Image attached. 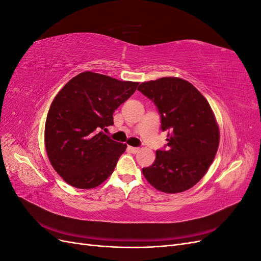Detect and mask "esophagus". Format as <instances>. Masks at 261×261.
<instances>
[{"instance_id":"1","label":"esophagus","mask_w":261,"mask_h":261,"mask_svg":"<svg viewBox=\"0 0 261 261\" xmlns=\"http://www.w3.org/2000/svg\"><path fill=\"white\" fill-rule=\"evenodd\" d=\"M128 150L130 152H133V153H136V152H138L139 151V148L138 147H132V146H128Z\"/></svg>"}]
</instances>
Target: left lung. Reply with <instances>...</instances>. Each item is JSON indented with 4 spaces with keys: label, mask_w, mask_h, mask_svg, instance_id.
<instances>
[{
    "label": "left lung",
    "mask_w": 261,
    "mask_h": 261,
    "mask_svg": "<svg viewBox=\"0 0 261 261\" xmlns=\"http://www.w3.org/2000/svg\"><path fill=\"white\" fill-rule=\"evenodd\" d=\"M138 90L151 100L168 132L167 150H156L155 161L143 169L155 189L185 192L206 174L219 147L220 132L202 94L184 80L163 77L140 84Z\"/></svg>",
    "instance_id": "obj_1"
}]
</instances>
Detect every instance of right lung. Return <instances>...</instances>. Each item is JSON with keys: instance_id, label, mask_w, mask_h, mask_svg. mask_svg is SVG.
<instances>
[{"instance_id": "add662e5", "label": "right lung", "mask_w": 261, "mask_h": 261, "mask_svg": "<svg viewBox=\"0 0 261 261\" xmlns=\"http://www.w3.org/2000/svg\"><path fill=\"white\" fill-rule=\"evenodd\" d=\"M138 83L84 72L57 94L45 121L44 143L54 170L67 184L89 189L112 174L126 145L103 129L115 110L135 92Z\"/></svg>"}]
</instances>
